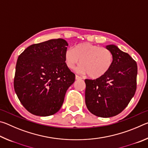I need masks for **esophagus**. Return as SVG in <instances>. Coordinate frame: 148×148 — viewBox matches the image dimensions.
<instances>
[{
  "instance_id": "esophagus-1",
  "label": "esophagus",
  "mask_w": 148,
  "mask_h": 148,
  "mask_svg": "<svg viewBox=\"0 0 148 148\" xmlns=\"http://www.w3.org/2000/svg\"><path fill=\"white\" fill-rule=\"evenodd\" d=\"M82 78L81 77H79V76H77V75H76V79H82Z\"/></svg>"
}]
</instances>
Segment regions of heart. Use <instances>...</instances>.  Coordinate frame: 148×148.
I'll return each mask as SVG.
<instances>
[{
	"instance_id": "obj_1",
	"label": "heart",
	"mask_w": 148,
	"mask_h": 148,
	"mask_svg": "<svg viewBox=\"0 0 148 148\" xmlns=\"http://www.w3.org/2000/svg\"><path fill=\"white\" fill-rule=\"evenodd\" d=\"M113 54L109 49L90 43H81L64 53L65 64L70 69L76 65L79 73L92 78H99L108 72L113 64Z\"/></svg>"
}]
</instances>
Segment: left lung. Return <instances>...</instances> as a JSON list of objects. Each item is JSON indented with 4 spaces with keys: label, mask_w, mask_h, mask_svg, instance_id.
I'll list each match as a JSON object with an SVG mask.
<instances>
[{
    "label": "left lung",
    "mask_w": 148,
    "mask_h": 148,
    "mask_svg": "<svg viewBox=\"0 0 148 148\" xmlns=\"http://www.w3.org/2000/svg\"><path fill=\"white\" fill-rule=\"evenodd\" d=\"M106 48L113 54L111 68L101 77L85 79L86 106L91 113L101 117L121 113L136 90V61L115 45H108Z\"/></svg>",
    "instance_id": "8db88e82"
}]
</instances>
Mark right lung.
Returning <instances> with one entry per match:
<instances>
[{
  "label": "right lung",
  "instance_id": "obj_1",
  "mask_svg": "<svg viewBox=\"0 0 148 148\" xmlns=\"http://www.w3.org/2000/svg\"><path fill=\"white\" fill-rule=\"evenodd\" d=\"M68 43L52 39L32 44L17 59L14 87L22 105L30 113L49 116L57 113L64 102L75 74L65 64Z\"/></svg>",
  "mask_w": 148,
  "mask_h": 148
}]
</instances>
